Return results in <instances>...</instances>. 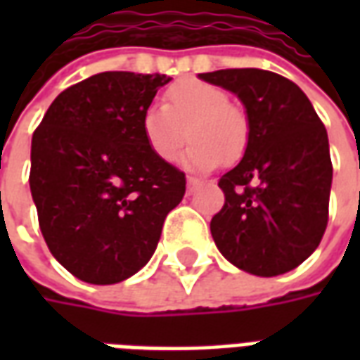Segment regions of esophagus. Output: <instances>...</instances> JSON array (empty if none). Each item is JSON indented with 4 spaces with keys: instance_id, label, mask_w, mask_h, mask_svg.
<instances>
[{
    "instance_id": "obj_1",
    "label": "esophagus",
    "mask_w": 360,
    "mask_h": 360,
    "mask_svg": "<svg viewBox=\"0 0 360 360\" xmlns=\"http://www.w3.org/2000/svg\"><path fill=\"white\" fill-rule=\"evenodd\" d=\"M200 185V181L195 179V177H187V191L188 193H195L196 188Z\"/></svg>"
}]
</instances>
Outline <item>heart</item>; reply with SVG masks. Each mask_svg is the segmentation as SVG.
<instances>
[{
    "instance_id": "heart-1",
    "label": "heart",
    "mask_w": 360,
    "mask_h": 360,
    "mask_svg": "<svg viewBox=\"0 0 360 360\" xmlns=\"http://www.w3.org/2000/svg\"><path fill=\"white\" fill-rule=\"evenodd\" d=\"M142 136L162 162H173L181 146L193 139L183 164L195 172H210L233 164L245 154L250 123L245 110L229 102V94L200 79L173 82L164 105H152L142 115Z\"/></svg>"
}]
</instances>
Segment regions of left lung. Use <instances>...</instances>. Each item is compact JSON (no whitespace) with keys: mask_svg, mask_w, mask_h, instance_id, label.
<instances>
[{"mask_svg":"<svg viewBox=\"0 0 360 360\" xmlns=\"http://www.w3.org/2000/svg\"><path fill=\"white\" fill-rule=\"evenodd\" d=\"M198 79L233 92L250 123L249 146L221 175L224 208L210 231L219 252L260 278L293 270L328 226L332 160L324 123L295 82L262 69H221Z\"/></svg>","mask_w":360,"mask_h":360,"instance_id":"obj_1","label":"left lung"}]
</instances>
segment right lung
<instances>
[{
  "instance_id": "add662e5",
  "label": "right lung",
  "mask_w": 360,
  "mask_h": 360,
  "mask_svg": "<svg viewBox=\"0 0 360 360\" xmlns=\"http://www.w3.org/2000/svg\"><path fill=\"white\" fill-rule=\"evenodd\" d=\"M165 75L98 73L63 90L32 134L30 193L59 264L94 285L146 266L185 173L148 148L142 115Z\"/></svg>"
}]
</instances>
